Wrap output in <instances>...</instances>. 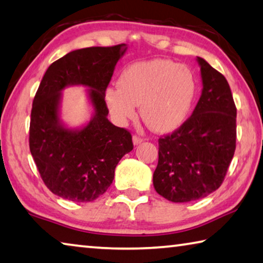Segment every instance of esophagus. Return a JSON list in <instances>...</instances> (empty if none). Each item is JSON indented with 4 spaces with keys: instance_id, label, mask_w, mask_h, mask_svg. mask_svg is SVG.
<instances>
[{
    "instance_id": "obj_1",
    "label": "esophagus",
    "mask_w": 263,
    "mask_h": 263,
    "mask_svg": "<svg viewBox=\"0 0 263 263\" xmlns=\"http://www.w3.org/2000/svg\"><path fill=\"white\" fill-rule=\"evenodd\" d=\"M142 142H143V139H142V137L137 136V135L133 136V143H134V145H139L142 143Z\"/></svg>"
}]
</instances>
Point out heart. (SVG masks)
Instances as JSON below:
<instances>
[{
  "instance_id": "obj_1",
  "label": "heart",
  "mask_w": 263,
  "mask_h": 263,
  "mask_svg": "<svg viewBox=\"0 0 263 263\" xmlns=\"http://www.w3.org/2000/svg\"><path fill=\"white\" fill-rule=\"evenodd\" d=\"M118 87L106 89L105 99L119 123L134 119L136 106L150 129L169 133L186 120L195 97V78L185 65L166 59H152L124 68Z\"/></svg>"
}]
</instances>
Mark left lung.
Segmentation results:
<instances>
[{
  "label": "left lung",
  "mask_w": 263,
  "mask_h": 263,
  "mask_svg": "<svg viewBox=\"0 0 263 263\" xmlns=\"http://www.w3.org/2000/svg\"><path fill=\"white\" fill-rule=\"evenodd\" d=\"M197 62L203 89L196 108L182 127L158 140L154 187L174 203L216 191L235 152L236 108L230 85L205 59L197 57Z\"/></svg>",
  "instance_id": "left-lung-1"
}]
</instances>
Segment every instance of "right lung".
I'll return each instance as SVG.
<instances>
[{
    "mask_svg": "<svg viewBox=\"0 0 263 263\" xmlns=\"http://www.w3.org/2000/svg\"><path fill=\"white\" fill-rule=\"evenodd\" d=\"M127 44L72 51L47 68L32 102L30 152L49 190L76 203H89L107 191L120 160L133 150L130 133L108 119L106 88ZM88 88L92 115L72 128L60 114L64 89Z\"/></svg>",
    "mask_w": 263,
    "mask_h": 263,
    "instance_id": "add662e5",
    "label": "right lung"
}]
</instances>
